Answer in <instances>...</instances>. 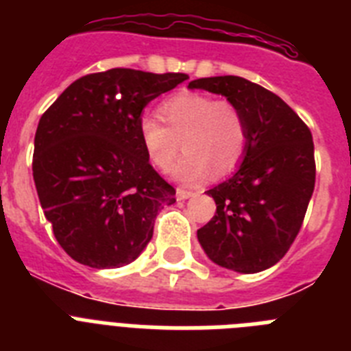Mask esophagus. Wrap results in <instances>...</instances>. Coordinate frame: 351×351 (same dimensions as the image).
Returning <instances> with one entry per match:
<instances>
[{"mask_svg":"<svg viewBox=\"0 0 351 351\" xmlns=\"http://www.w3.org/2000/svg\"><path fill=\"white\" fill-rule=\"evenodd\" d=\"M191 196H194L193 191H187V189H184V187H178V189H176V199H180V202H184V199H189Z\"/></svg>","mask_w":351,"mask_h":351,"instance_id":"esophagus-1","label":"esophagus"}]
</instances>
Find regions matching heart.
<instances>
[{"mask_svg": "<svg viewBox=\"0 0 351 351\" xmlns=\"http://www.w3.org/2000/svg\"><path fill=\"white\" fill-rule=\"evenodd\" d=\"M160 121L143 117L139 139L148 160L160 171H169L178 149L185 155L175 167L178 180L194 184L212 171L225 176L237 169L248 146V128L243 112L226 99L199 93L169 96L158 107Z\"/></svg>", "mask_w": 351, "mask_h": 351, "instance_id": "heart-1", "label": "heart"}]
</instances>
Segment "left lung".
<instances>
[{
  "mask_svg": "<svg viewBox=\"0 0 351 351\" xmlns=\"http://www.w3.org/2000/svg\"><path fill=\"white\" fill-rule=\"evenodd\" d=\"M189 89L225 96L248 128L241 166L207 191L216 214L198 230L203 252L217 266L246 275L275 266L296 239L314 193L311 130L284 99L241 76L199 78Z\"/></svg>",
  "mask_w": 351,
  "mask_h": 351,
  "instance_id": "8db88e82",
  "label": "left lung"
}]
</instances>
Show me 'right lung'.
Segmentation results:
<instances>
[{"label":"right lung","mask_w":351,"mask_h":351,"mask_svg":"<svg viewBox=\"0 0 351 351\" xmlns=\"http://www.w3.org/2000/svg\"><path fill=\"white\" fill-rule=\"evenodd\" d=\"M189 78L116 69L78 78L35 132L34 180L64 252L96 269L130 264L153 237L176 191L153 169L139 139L144 107Z\"/></svg>","instance_id":"1"}]
</instances>
